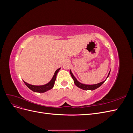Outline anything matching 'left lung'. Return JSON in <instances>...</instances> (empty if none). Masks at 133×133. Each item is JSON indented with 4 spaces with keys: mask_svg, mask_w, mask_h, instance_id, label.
Returning a JSON list of instances; mask_svg holds the SVG:
<instances>
[{
    "mask_svg": "<svg viewBox=\"0 0 133 133\" xmlns=\"http://www.w3.org/2000/svg\"><path fill=\"white\" fill-rule=\"evenodd\" d=\"M110 73V70L109 71V73L106 79L104 80V81L102 82H100V83H98V84H92V85H88V84H84L81 83H80L79 81H78L77 79H76V78L75 77L74 75L73 74V73H72L71 70H70V75L71 76L72 78H73V79L74 80V84L78 88H80V89H83V90H93L97 89V88H98L99 87H100L104 82H105V80L108 78L109 75Z\"/></svg>",
    "mask_w": 133,
    "mask_h": 133,
    "instance_id": "1",
    "label": "left lung"
}]
</instances>
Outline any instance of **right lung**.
I'll return each mask as SVG.
<instances>
[{
    "instance_id": "1",
    "label": "right lung",
    "mask_w": 133,
    "mask_h": 133,
    "mask_svg": "<svg viewBox=\"0 0 133 133\" xmlns=\"http://www.w3.org/2000/svg\"><path fill=\"white\" fill-rule=\"evenodd\" d=\"M60 69V68L55 71V72L54 73V74L53 76V78H52L50 81L48 83L45 84V85H31V84H29L26 83L24 81V80H23V82L25 83V85L28 87V88H29V89L30 90H31L32 91H33L36 92H44L48 90H50L51 89H52V88H53V87L54 85L55 81L56 80V78H57V75Z\"/></svg>"
}]
</instances>
